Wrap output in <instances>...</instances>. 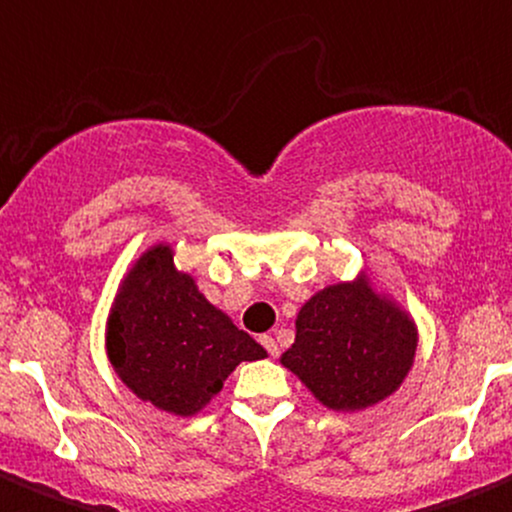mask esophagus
I'll return each instance as SVG.
<instances>
[{"label":"esophagus","mask_w":512,"mask_h":512,"mask_svg":"<svg viewBox=\"0 0 512 512\" xmlns=\"http://www.w3.org/2000/svg\"><path fill=\"white\" fill-rule=\"evenodd\" d=\"M260 342H262V345H265V350L270 352V357H277V355H280V347H277L275 337H272V335H262V337H260Z\"/></svg>","instance_id":"1"}]
</instances>
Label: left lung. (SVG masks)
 I'll use <instances>...</instances> for the list:
<instances>
[{
    "label": "left lung",
    "instance_id": "1",
    "mask_svg": "<svg viewBox=\"0 0 512 512\" xmlns=\"http://www.w3.org/2000/svg\"><path fill=\"white\" fill-rule=\"evenodd\" d=\"M280 362L325 408L347 413L380 403L403 385L418 350V327L367 277L312 295Z\"/></svg>",
    "mask_w": 512,
    "mask_h": 512
}]
</instances>
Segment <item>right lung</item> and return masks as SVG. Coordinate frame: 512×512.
<instances>
[{"label":"right lung","instance_id":"add662e5","mask_svg":"<svg viewBox=\"0 0 512 512\" xmlns=\"http://www.w3.org/2000/svg\"><path fill=\"white\" fill-rule=\"evenodd\" d=\"M267 352L180 272L170 245L130 267L107 320V357L119 380L165 413H200L240 362Z\"/></svg>","mask_w":512,"mask_h":512}]
</instances>
